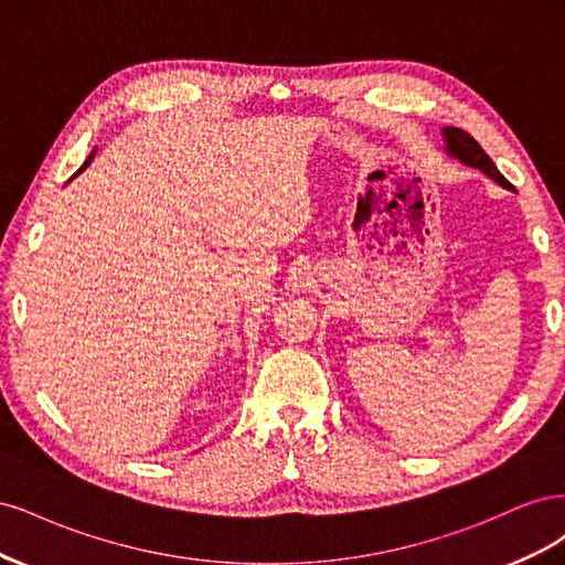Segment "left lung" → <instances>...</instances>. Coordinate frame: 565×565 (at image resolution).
<instances>
[{
    "mask_svg": "<svg viewBox=\"0 0 565 565\" xmlns=\"http://www.w3.org/2000/svg\"><path fill=\"white\" fill-rule=\"evenodd\" d=\"M443 139H446L448 156L457 158L459 162H465L469 167L481 169L486 177H490L492 181H498L502 188H509L511 191V183L500 174V169L494 167V162L486 156V150L478 146V141L471 134H467L465 129H457V127H446L443 129Z\"/></svg>",
    "mask_w": 565,
    "mask_h": 565,
    "instance_id": "obj_1",
    "label": "left lung"
}]
</instances>
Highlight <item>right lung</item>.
Wrapping results in <instances>:
<instances>
[{
  "mask_svg": "<svg viewBox=\"0 0 565 565\" xmlns=\"http://www.w3.org/2000/svg\"><path fill=\"white\" fill-rule=\"evenodd\" d=\"M92 160H94V152H92V156H89V158H87V160H84V164H82V167H79V169H77V174H79V172H82V169H84V167H87V164H89V162H92ZM77 174H75V177H77Z\"/></svg>",
  "mask_w": 565,
  "mask_h": 565,
  "instance_id": "obj_1",
  "label": "right lung"
}]
</instances>
